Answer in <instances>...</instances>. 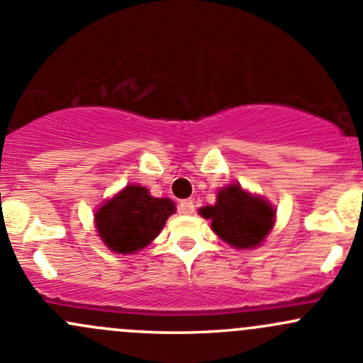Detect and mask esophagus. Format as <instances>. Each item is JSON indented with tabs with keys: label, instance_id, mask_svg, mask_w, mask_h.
<instances>
[{
	"label": "esophagus",
	"instance_id": "esophagus-1",
	"mask_svg": "<svg viewBox=\"0 0 363 363\" xmlns=\"http://www.w3.org/2000/svg\"><path fill=\"white\" fill-rule=\"evenodd\" d=\"M179 212H181V214H186V216L193 214V212H195V202H193L191 199L182 200V202L179 203Z\"/></svg>",
	"mask_w": 363,
	"mask_h": 363
}]
</instances>
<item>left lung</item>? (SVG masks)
Masks as SVG:
<instances>
[{
  "label": "left lung",
  "mask_w": 363,
  "mask_h": 363,
  "mask_svg": "<svg viewBox=\"0 0 363 363\" xmlns=\"http://www.w3.org/2000/svg\"><path fill=\"white\" fill-rule=\"evenodd\" d=\"M214 205L200 208L219 239L237 250L259 246L272 230L276 208L265 199L251 195L240 184L225 186L218 191Z\"/></svg>",
  "instance_id": "obj_1"
}]
</instances>
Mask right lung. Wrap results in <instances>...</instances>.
<instances>
[{
    "instance_id": "obj_1",
    "label": "right lung",
    "mask_w": 363,
    "mask_h": 363,
    "mask_svg": "<svg viewBox=\"0 0 363 363\" xmlns=\"http://www.w3.org/2000/svg\"><path fill=\"white\" fill-rule=\"evenodd\" d=\"M174 212L170 199H155L144 186L130 184L98 208L94 225L108 250L131 255L149 246Z\"/></svg>"
}]
</instances>
